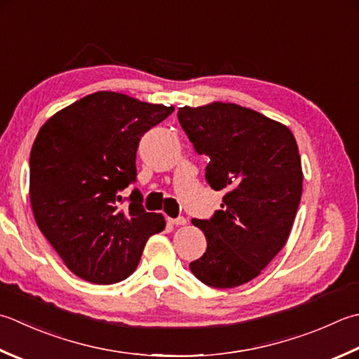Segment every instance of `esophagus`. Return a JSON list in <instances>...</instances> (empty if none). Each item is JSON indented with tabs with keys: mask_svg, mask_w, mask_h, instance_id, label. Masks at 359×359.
I'll return each mask as SVG.
<instances>
[{
	"mask_svg": "<svg viewBox=\"0 0 359 359\" xmlns=\"http://www.w3.org/2000/svg\"><path fill=\"white\" fill-rule=\"evenodd\" d=\"M170 224H172V226H185L187 224V219L184 216H179V217H175V219H172V217H170Z\"/></svg>",
	"mask_w": 359,
	"mask_h": 359,
	"instance_id": "34e87169",
	"label": "esophagus"
}]
</instances>
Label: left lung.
Listing matches in <instances>:
<instances>
[{"instance_id":"1","label":"left lung","mask_w":359,"mask_h":359,"mask_svg":"<svg viewBox=\"0 0 359 359\" xmlns=\"http://www.w3.org/2000/svg\"><path fill=\"white\" fill-rule=\"evenodd\" d=\"M194 151L210 161L205 179L226 189L221 210L193 219L207 250L189 269L212 287H235L259 276L287 241L302 198V163L292 132L231 102L179 107Z\"/></svg>"}]
</instances>
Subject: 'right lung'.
I'll list each match as a JSON object with an SVG mask.
<instances>
[{"label": "right lung", "instance_id": "1", "mask_svg": "<svg viewBox=\"0 0 359 359\" xmlns=\"http://www.w3.org/2000/svg\"><path fill=\"white\" fill-rule=\"evenodd\" d=\"M174 107L96 91L41 126L29 158L35 222L67 268L82 280L111 285L137 269L146 241L165 229L133 189L121 210L119 191L137 179V149L144 132Z\"/></svg>", "mask_w": 359, "mask_h": 359}]
</instances>
